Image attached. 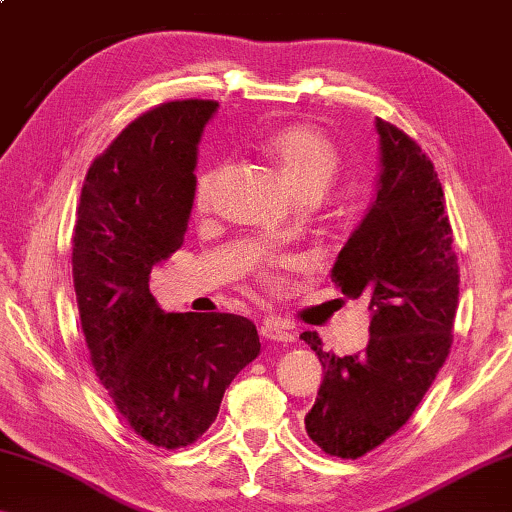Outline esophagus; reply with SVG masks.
<instances>
[{
    "label": "esophagus",
    "instance_id": "1",
    "mask_svg": "<svg viewBox=\"0 0 512 512\" xmlns=\"http://www.w3.org/2000/svg\"><path fill=\"white\" fill-rule=\"evenodd\" d=\"M261 336H265L267 341H277V343H290L295 338V334L290 332V327L283 325L279 318H265L261 322Z\"/></svg>",
    "mask_w": 512,
    "mask_h": 512
}]
</instances>
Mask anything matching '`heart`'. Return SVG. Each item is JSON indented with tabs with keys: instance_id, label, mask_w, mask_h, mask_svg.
I'll use <instances>...</instances> for the list:
<instances>
[{
	"instance_id": "obj_1",
	"label": "heart",
	"mask_w": 512,
	"mask_h": 512,
	"mask_svg": "<svg viewBox=\"0 0 512 512\" xmlns=\"http://www.w3.org/2000/svg\"><path fill=\"white\" fill-rule=\"evenodd\" d=\"M263 151L290 192L325 190L338 171V153L332 141L311 125H288L263 141ZM215 171L199 174L194 185L196 208H208Z\"/></svg>"
}]
</instances>
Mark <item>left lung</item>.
Wrapping results in <instances>:
<instances>
[{"label": "left lung", "mask_w": 512, "mask_h": 512, "mask_svg": "<svg viewBox=\"0 0 512 512\" xmlns=\"http://www.w3.org/2000/svg\"><path fill=\"white\" fill-rule=\"evenodd\" d=\"M375 130V196L332 267L345 297L368 302L371 338L364 352L336 357L316 332L302 334L325 373L306 432L325 453L352 460L403 428L426 396L451 350L460 293L435 167L396 125L375 119Z\"/></svg>", "instance_id": "8db88e82"}]
</instances>
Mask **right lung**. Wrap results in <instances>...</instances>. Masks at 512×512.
I'll use <instances>...</instances> for the list:
<instances>
[{"label":"right lung","mask_w":512,"mask_h":512,"mask_svg":"<svg viewBox=\"0 0 512 512\" xmlns=\"http://www.w3.org/2000/svg\"><path fill=\"white\" fill-rule=\"evenodd\" d=\"M217 107L180 100L139 116L91 164L77 208L73 281L91 364L130 428L162 448L196 442L261 352L251 320L169 313L148 286L183 245L199 141Z\"/></svg>","instance_id":"1"}]
</instances>
